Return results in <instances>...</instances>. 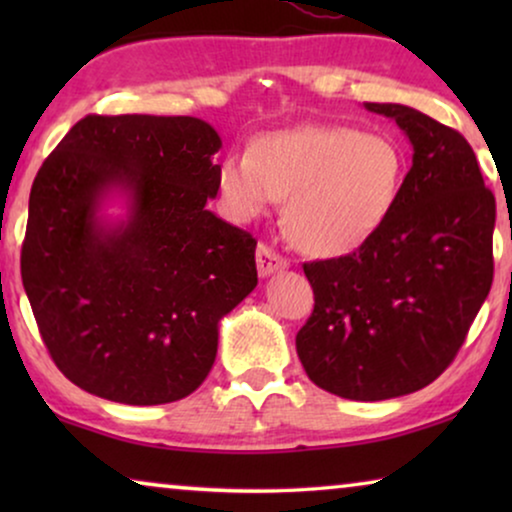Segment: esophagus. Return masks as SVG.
<instances>
[{"instance_id": "34e87169", "label": "esophagus", "mask_w": 512, "mask_h": 512, "mask_svg": "<svg viewBox=\"0 0 512 512\" xmlns=\"http://www.w3.org/2000/svg\"><path fill=\"white\" fill-rule=\"evenodd\" d=\"M289 261L270 247V244H258L256 247V268H258V275L261 277H270L272 272L277 270H284Z\"/></svg>"}]
</instances>
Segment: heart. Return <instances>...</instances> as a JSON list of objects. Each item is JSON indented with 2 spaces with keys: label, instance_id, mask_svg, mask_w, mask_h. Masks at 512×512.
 Wrapping results in <instances>:
<instances>
[{
  "label": "heart",
  "instance_id": "heart-1",
  "mask_svg": "<svg viewBox=\"0 0 512 512\" xmlns=\"http://www.w3.org/2000/svg\"><path fill=\"white\" fill-rule=\"evenodd\" d=\"M405 151L387 132L352 125H300L261 135L251 153H228L219 188L228 212L251 221L286 199L291 240L314 256L361 247L394 209Z\"/></svg>",
  "mask_w": 512,
  "mask_h": 512
}]
</instances>
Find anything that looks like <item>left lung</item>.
<instances>
[{"label":"left lung","mask_w":512,"mask_h":512,"mask_svg":"<svg viewBox=\"0 0 512 512\" xmlns=\"http://www.w3.org/2000/svg\"><path fill=\"white\" fill-rule=\"evenodd\" d=\"M412 167L387 221L359 249L305 263L314 310L296 335L317 387L349 401L424 389L450 366L494 279V193L464 135L403 104Z\"/></svg>","instance_id":"8db88e82"}]
</instances>
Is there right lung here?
<instances>
[{"label": "right lung", "instance_id": "obj_1", "mask_svg": "<svg viewBox=\"0 0 512 512\" xmlns=\"http://www.w3.org/2000/svg\"><path fill=\"white\" fill-rule=\"evenodd\" d=\"M221 137L193 116L81 118L30 191L20 275L41 340L88 394L179 401L205 382L219 321L258 284L256 240L205 207ZM111 190L129 219L99 216Z\"/></svg>", "mask_w": 512, "mask_h": 512}]
</instances>
